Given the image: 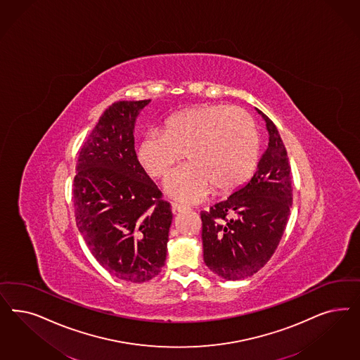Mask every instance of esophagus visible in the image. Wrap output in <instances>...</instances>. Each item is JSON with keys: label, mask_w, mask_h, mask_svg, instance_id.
Listing matches in <instances>:
<instances>
[{"label": "esophagus", "mask_w": 360, "mask_h": 360, "mask_svg": "<svg viewBox=\"0 0 360 360\" xmlns=\"http://www.w3.org/2000/svg\"><path fill=\"white\" fill-rule=\"evenodd\" d=\"M184 210H186V205L177 204V202H172V212H174V213H180V212H184Z\"/></svg>", "instance_id": "obj_1"}]
</instances>
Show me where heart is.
I'll use <instances>...</instances> for the list:
<instances>
[{"label": "heart", "mask_w": 360, "mask_h": 360, "mask_svg": "<svg viewBox=\"0 0 360 360\" xmlns=\"http://www.w3.org/2000/svg\"><path fill=\"white\" fill-rule=\"evenodd\" d=\"M258 132L244 110L198 105L169 116L160 131L141 140L138 160L155 179L169 174L184 158L189 164L171 174L164 189L181 202H198L217 188L228 193L244 186L258 160Z\"/></svg>", "instance_id": "b5f03b06"}]
</instances>
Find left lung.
<instances>
[{"mask_svg": "<svg viewBox=\"0 0 360 360\" xmlns=\"http://www.w3.org/2000/svg\"><path fill=\"white\" fill-rule=\"evenodd\" d=\"M266 122L269 146L253 177L228 200L201 212L205 265L229 281L253 276L274 255L292 204L291 168L276 124Z\"/></svg>", "mask_w": 360, "mask_h": 360, "instance_id": "1", "label": "left lung"}]
</instances>
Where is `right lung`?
I'll use <instances>...</instances> for the list:
<instances>
[{
  "label": "right lung",
  "mask_w": 360,
  "mask_h": 360,
  "mask_svg": "<svg viewBox=\"0 0 360 360\" xmlns=\"http://www.w3.org/2000/svg\"><path fill=\"white\" fill-rule=\"evenodd\" d=\"M151 101L110 105L82 146L72 184L77 226L95 259L114 277L141 283L167 257L169 202L141 168L134 128Z\"/></svg>",
  "instance_id": "right-lung-1"
}]
</instances>
